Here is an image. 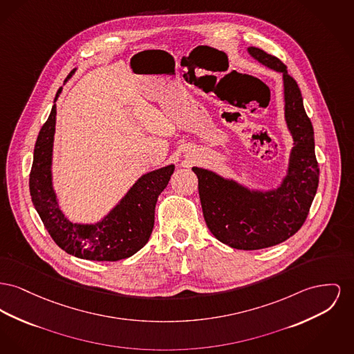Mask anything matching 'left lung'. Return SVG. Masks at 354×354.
I'll return each instance as SVG.
<instances>
[{"label": "left lung", "mask_w": 354, "mask_h": 354, "mask_svg": "<svg viewBox=\"0 0 354 354\" xmlns=\"http://www.w3.org/2000/svg\"><path fill=\"white\" fill-rule=\"evenodd\" d=\"M249 53L283 75L285 118L294 139L289 174L277 191L258 194L207 169L192 168L208 229L218 241L238 250L266 249L292 236L308 218L319 180L314 131L298 84L278 57L255 46Z\"/></svg>", "instance_id": "1"}]
</instances>
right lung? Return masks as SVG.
<instances>
[{"mask_svg":"<svg viewBox=\"0 0 354 354\" xmlns=\"http://www.w3.org/2000/svg\"><path fill=\"white\" fill-rule=\"evenodd\" d=\"M75 73L68 75L66 80ZM62 88L57 91L56 99ZM55 99V102H56ZM56 124V104L52 106L36 140L33 165L29 174V191L33 206L56 245L71 255L89 261L115 262L142 249L153 229L158 196L174 172L167 166L143 175L128 191L124 199L97 225L69 222L57 207L52 189L50 160Z\"/></svg>","mask_w":354,"mask_h":354,"instance_id":"1","label":"right lung"}]
</instances>
